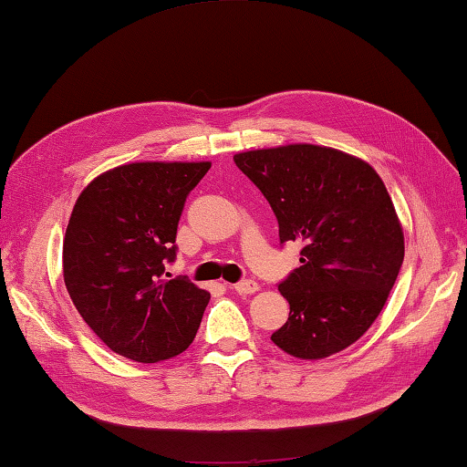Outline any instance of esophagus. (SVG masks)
Listing matches in <instances>:
<instances>
[{
  "label": "esophagus",
  "mask_w": 467,
  "mask_h": 467,
  "mask_svg": "<svg viewBox=\"0 0 467 467\" xmlns=\"http://www.w3.org/2000/svg\"><path fill=\"white\" fill-rule=\"evenodd\" d=\"M233 289L239 296H251V294H254V291H259V285H257V281H253V279H243L239 283H234Z\"/></svg>",
  "instance_id": "34e87169"
}]
</instances>
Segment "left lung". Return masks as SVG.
Instances as JSON below:
<instances>
[{"label": "left lung", "instance_id": "8db88e82", "mask_svg": "<svg viewBox=\"0 0 467 467\" xmlns=\"http://www.w3.org/2000/svg\"><path fill=\"white\" fill-rule=\"evenodd\" d=\"M267 198L279 241L299 243V267L279 283L289 317L271 340L296 358L348 348L395 285L405 236L382 180L367 161L309 143L234 155Z\"/></svg>", "mask_w": 467, "mask_h": 467}]
</instances>
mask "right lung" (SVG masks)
<instances>
[{
    "mask_svg": "<svg viewBox=\"0 0 467 467\" xmlns=\"http://www.w3.org/2000/svg\"><path fill=\"white\" fill-rule=\"evenodd\" d=\"M210 161H135L80 192L64 234V285L82 319L113 352L151 364L194 340L210 294L163 279L176 259L186 198Z\"/></svg>",
    "mask_w": 467,
    "mask_h": 467,
    "instance_id": "add662e5",
    "label": "right lung"
}]
</instances>
